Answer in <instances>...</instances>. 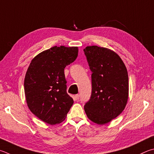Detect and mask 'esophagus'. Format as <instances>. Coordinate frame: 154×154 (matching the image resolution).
I'll list each match as a JSON object with an SVG mask.
<instances>
[{
    "instance_id": "34e87169",
    "label": "esophagus",
    "mask_w": 154,
    "mask_h": 154,
    "mask_svg": "<svg viewBox=\"0 0 154 154\" xmlns=\"http://www.w3.org/2000/svg\"><path fill=\"white\" fill-rule=\"evenodd\" d=\"M79 94H77V95H75V100H79Z\"/></svg>"
}]
</instances>
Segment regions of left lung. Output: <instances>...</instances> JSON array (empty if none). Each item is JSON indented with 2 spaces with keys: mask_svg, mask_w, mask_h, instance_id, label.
Wrapping results in <instances>:
<instances>
[{
  "mask_svg": "<svg viewBox=\"0 0 154 154\" xmlns=\"http://www.w3.org/2000/svg\"><path fill=\"white\" fill-rule=\"evenodd\" d=\"M92 72L90 99L84 106L88 118L104 125L115 119L127 104L128 77L124 63L112 50L97 46L83 50Z\"/></svg>",
  "mask_w": 154,
  "mask_h": 154,
  "instance_id": "obj_1",
  "label": "left lung"
}]
</instances>
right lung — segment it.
<instances>
[{"label":"right lung","instance_id":"add662e5","mask_svg":"<svg viewBox=\"0 0 154 154\" xmlns=\"http://www.w3.org/2000/svg\"><path fill=\"white\" fill-rule=\"evenodd\" d=\"M78 56L77 47L54 46L32 60L24 80L28 108L50 125L63 122L73 104L66 92L64 70Z\"/></svg>","mask_w":154,"mask_h":154}]
</instances>
